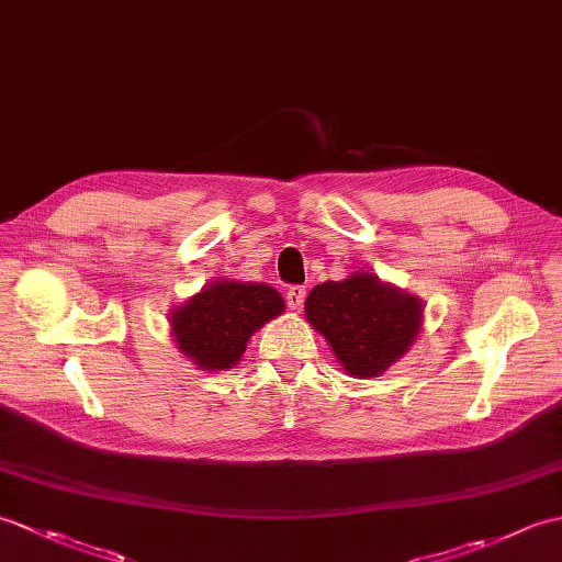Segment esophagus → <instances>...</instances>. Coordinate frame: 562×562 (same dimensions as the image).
<instances>
[{
    "label": "esophagus",
    "mask_w": 562,
    "mask_h": 562,
    "mask_svg": "<svg viewBox=\"0 0 562 562\" xmlns=\"http://www.w3.org/2000/svg\"><path fill=\"white\" fill-rule=\"evenodd\" d=\"M304 296H306V290L302 288V284H292L288 294H284V300H288V306L292 308V312H300L304 304Z\"/></svg>",
    "instance_id": "esophagus-1"
}]
</instances>
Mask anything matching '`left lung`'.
<instances>
[{
    "mask_svg": "<svg viewBox=\"0 0 562 562\" xmlns=\"http://www.w3.org/2000/svg\"><path fill=\"white\" fill-rule=\"evenodd\" d=\"M420 296L398 290L369 270L328 280L308 292L304 314L350 376L384 374L413 348L423 330Z\"/></svg>",
    "mask_w": 562,
    "mask_h": 562,
    "instance_id": "1",
    "label": "left lung"
}]
</instances>
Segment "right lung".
<instances>
[{
	"mask_svg": "<svg viewBox=\"0 0 562 562\" xmlns=\"http://www.w3.org/2000/svg\"><path fill=\"white\" fill-rule=\"evenodd\" d=\"M284 314L282 294L266 282L214 280L169 312L171 338L202 372H226L241 362L246 342Z\"/></svg>",
	"mask_w": 562,
	"mask_h": 562,
	"instance_id": "add662e5",
	"label": "right lung"
}]
</instances>
